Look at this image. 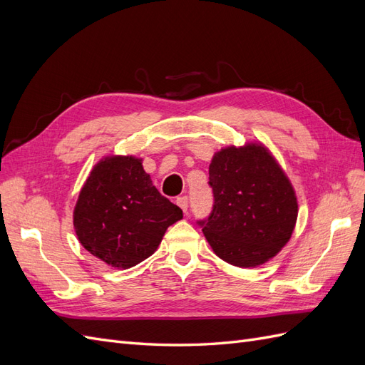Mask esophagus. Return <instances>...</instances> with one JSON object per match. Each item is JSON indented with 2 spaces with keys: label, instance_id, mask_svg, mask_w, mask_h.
<instances>
[{
  "label": "esophagus",
  "instance_id": "obj_1",
  "mask_svg": "<svg viewBox=\"0 0 365 365\" xmlns=\"http://www.w3.org/2000/svg\"><path fill=\"white\" fill-rule=\"evenodd\" d=\"M176 204L180 205V208L182 210L184 213H187V207H189V197H187V196L176 197Z\"/></svg>",
  "mask_w": 365,
  "mask_h": 365
}]
</instances>
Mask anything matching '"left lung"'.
<instances>
[{
  "label": "left lung",
  "instance_id": "1",
  "mask_svg": "<svg viewBox=\"0 0 365 365\" xmlns=\"http://www.w3.org/2000/svg\"><path fill=\"white\" fill-rule=\"evenodd\" d=\"M213 210L197 220L216 256L240 268L259 267L292 236L298 205L280 164L257 143L220 149L208 168Z\"/></svg>",
  "mask_w": 365,
  "mask_h": 365
}]
</instances>
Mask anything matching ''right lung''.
I'll return each mask as SVG.
<instances>
[{
	"label": "right lung",
	"mask_w": 365,
	"mask_h": 365,
	"mask_svg": "<svg viewBox=\"0 0 365 365\" xmlns=\"http://www.w3.org/2000/svg\"><path fill=\"white\" fill-rule=\"evenodd\" d=\"M182 210L152 184L141 160L113 155L98 161L76 202L73 224L82 247L118 269L152 256Z\"/></svg>",
	"instance_id": "1"
}]
</instances>
